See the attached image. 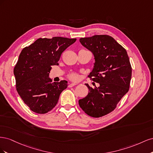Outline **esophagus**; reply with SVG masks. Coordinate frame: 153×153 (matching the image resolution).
<instances>
[{
	"label": "esophagus",
	"instance_id": "esophagus-1",
	"mask_svg": "<svg viewBox=\"0 0 153 153\" xmlns=\"http://www.w3.org/2000/svg\"><path fill=\"white\" fill-rule=\"evenodd\" d=\"M75 85H76V84H75V83H71V84H70L68 85V87H72L75 86Z\"/></svg>",
	"mask_w": 153,
	"mask_h": 153
}]
</instances>
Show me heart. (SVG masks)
<instances>
[{
    "instance_id": "obj_1",
    "label": "heart",
    "mask_w": 153,
    "mask_h": 153,
    "mask_svg": "<svg viewBox=\"0 0 153 153\" xmlns=\"http://www.w3.org/2000/svg\"><path fill=\"white\" fill-rule=\"evenodd\" d=\"M68 77L69 79H71L72 80H76L78 78V75L75 73H71L70 74H69Z\"/></svg>"
}]
</instances>
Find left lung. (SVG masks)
<instances>
[{"mask_svg": "<svg viewBox=\"0 0 153 153\" xmlns=\"http://www.w3.org/2000/svg\"><path fill=\"white\" fill-rule=\"evenodd\" d=\"M80 42L94 55V68L88 76L100 86L92 88L85 84L89 92L78 103L89 116L100 117L112 112L128 92L130 62L126 50L110 36L82 38Z\"/></svg>", "mask_w": 153, "mask_h": 153, "instance_id": "left-lung-1", "label": "left lung"}]
</instances>
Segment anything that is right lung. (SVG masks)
<instances>
[{"label":"right lung","mask_w":153,"mask_h":153,"mask_svg":"<svg viewBox=\"0 0 153 153\" xmlns=\"http://www.w3.org/2000/svg\"><path fill=\"white\" fill-rule=\"evenodd\" d=\"M76 39L39 38L22 50L14 68L16 87L25 104L37 114H46L57 105L68 82H52V66L59 65L62 53Z\"/></svg>","instance_id":"obj_1"}]
</instances>
